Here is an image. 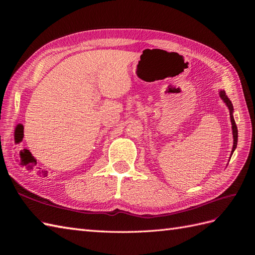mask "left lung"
Wrapping results in <instances>:
<instances>
[{
    "label": "left lung",
    "mask_w": 255,
    "mask_h": 255,
    "mask_svg": "<svg viewBox=\"0 0 255 255\" xmlns=\"http://www.w3.org/2000/svg\"><path fill=\"white\" fill-rule=\"evenodd\" d=\"M220 97L223 100V102H226L227 106L229 107L230 110V117H231V122H232V128H233V138H234V144H233V150H232V154L234 152V150L236 149L237 146V138H238V132H237V127H236V123L233 117V105L232 102L230 101V99L228 98V96L226 95V91L222 90L220 91Z\"/></svg>",
    "instance_id": "1"
}]
</instances>
